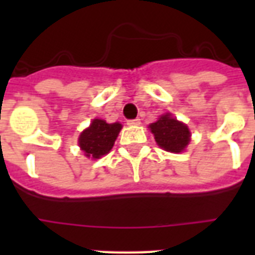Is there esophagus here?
<instances>
[{"label":"esophagus","mask_w":255,"mask_h":255,"mask_svg":"<svg viewBox=\"0 0 255 255\" xmlns=\"http://www.w3.org/2000/svg\"><path fill=\"white\" fill-rule=\"evenodd\" d=\"M140 123H141V122H140V119H132V120H128L127 122L128 126H140Z\"/></svg>","instance_id":"obj_1"}]
</instances>
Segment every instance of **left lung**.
Masks as SVG:
<instances>
[{"mask_svg":"<svg viewBox=\"0 0 255 255\" xmlns=\"http://www.w3.org/2000/svg\"><path fill=\"white\" fill-rule=\"evenodd\" d=\"M155 136V140L164 151L180 153L186 148L190 141V131L188 126L172 118L170 114H165L155 123L148 126Z\"/></svg>","mask_w":255,"mask_h":255,"instance_id":"1","label":"left lung"}]
</instances>
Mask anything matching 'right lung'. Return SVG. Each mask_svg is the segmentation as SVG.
Wrapping results in <instances>:
<instances>
[{
  "label": "right lung",
  "mask_w": 255,
  "mask_h": 255,
  "mask_svg": "<svg viewBox=\"0 0 255 255\" xmlns=\"http://www.w3.org/2000/svg\"><path fill=\"white\" fill-rule=\"evenodd\" d=\"M120 129V123H107L103 119H94L90 127L79 135L78 144L85 152V156L100 159L111 151Z\"/></svg>",
  "instance_id": "add662e5"
}]
</instances>
